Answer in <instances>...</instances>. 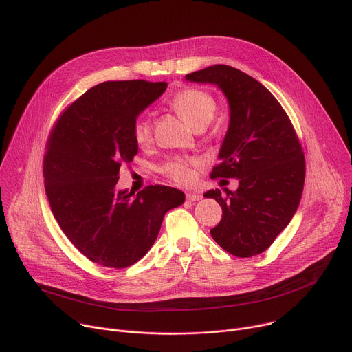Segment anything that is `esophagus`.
I'll return each mask as SVG.
<instances>
[{
  "label": "esophagus",
  "mask_w": 352,
  "mask_h": 352,
  "mask_svg": "<svg viewBox=\"0 0 352 352\" xmlns=\"http://www.w3.org/2000/svg\"><path fill=\"white\" fill-rule=\"evenodd\" d=\"M202 195H199V193H195V192H189V193H186V199L188 200H190V202H199V200H202Z\"/></svg>",
  "instance_id": "obj_1"
}]
</instances>
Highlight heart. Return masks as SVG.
Here are the masks:
<instances>
[{
  "label": "heart",
  "instance_id": "1",
  "mask_svg": "<svg viewBox=\"0 0 352 352\" xmlns=\"http://www.w3.org/2000/svg\"><path fill=\"white\" fill-rule=\"evenodd\" d=\"M171 107L195 129H205L213 120L217 104L213 96L205 90L184 89L171 98ZM152 122L140 117L133 124V139L139 146H147L152 142ZM196 162L175 157L168 160L163 171L178 184H190L195 178L193 166Z\"/></svg>",
  "mask_w": 352,
  "mask_h": 352
}]
</instances>
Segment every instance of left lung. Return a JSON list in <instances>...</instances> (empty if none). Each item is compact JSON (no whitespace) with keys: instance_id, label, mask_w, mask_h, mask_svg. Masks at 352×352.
<instances>
[{"instance_id":"8db88e82","label":"left lung","mask_w":352,"mask_h":352,"mask_svg":"<svg viewBox=\"0 0 352 352\" xmlns=\"http://www.w3.org/2000/svg\"><path fill=\"white\" fill-rule=\"evenodd\" d=\"M216 85L227 97L230 124L212 178H236V190H208L223 209L213 239L238 258L259 255L294 217L305 182V157L277 98L256 79L213 65L185 76Z\"/></svg>"}]
</instances>
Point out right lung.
<instances>
[{
    "mask_svg": "<svg viewBox=\"0 0 352 352\" xmlns=\"http://www.w3.org/2000/svg\"><path fill=\"white\" fill-rule=\"evenodd\" d=\"M166 82L110 80L89 89L60 117L44 155L52 212L79 252L124 269L155 243L164 214L184 192L164 185L118 190L120 167L138 155L133 124L166 91Z\"/></svg>",
    "mask_w": 352,
    "mask_h": 352,
    "instance_id": "obj_1",
    "label": "right lung"
}]
</instances>
